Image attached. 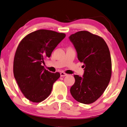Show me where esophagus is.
I'll return each mask as SVG.
<instances>
[{
  "instance_id": "obj_1",
  "label": "esophagus",
  "mask_w": 127,
  "mask_h": 127,
  "mask_svg": "<svg viewBox=\"0 0 127 127\" xmlns=\"http://www.w3.org/2000/svg\"><path fill=\"white\" fill-rule=\"evenodd\" d=\"M67 75V74H65V73H64L63 72H60V76H65Z\"/></svg>"
}]
</instances>
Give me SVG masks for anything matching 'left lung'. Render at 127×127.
<instances>
[{
  "label": "left lung",
  "mask_w": 127,
  "mask_h": 127,
  "mask_svg": "<svg viewBox=\"0 0 127 127\" xmlns=\"http://www.w3.org/2000/svg\"><path fill=\"white\" fill-rule=\"evenodd\" d=\"M69 39L85 68L82 77L74 75L75 82L70 93L79 102L92 103L101 97L110 82L112 62L109 49L102 38L87 31L76 32Z\"/></svg>",
  "instance_id": "8db88e82"
}]
</instances>
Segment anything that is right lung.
I'll return each mask as SVG.
<instances>
[{
    "label": "right lung",
    "instance_id": "obj_1",
    "mask_svg": "<svg viewBox=\"0 0 127 127\" xmlns=\"http://www.w3.org/2000/svg\"><path fill=\"white\" fill-rule=\"evenodd\" d=\"M65 37L64 33L41 29L29 34L18 45L14 59V75L29 101L40 102L51 94L60 74L46 70L42 64Z\"/></svg>",
    "mask_w": 127,
    "mask_h": 127
}]
</instances>
